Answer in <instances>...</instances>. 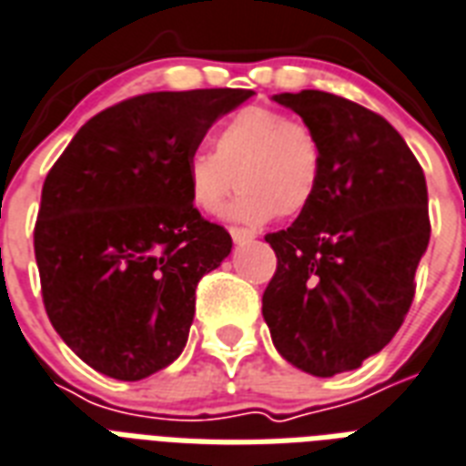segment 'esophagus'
Instances as JSON below:
<instances>
[{"mask_svg": "<svg viewBox=\"0 0 466 466\" xmlns=\"http://www.w3.org/2000/svg\"><path fill=\"white\" fill-rule=\"evenodd\" d=\"M229 234H232L234 244H247V241L254 239V234L247 232V229H239V227H232V229H229Z\"/></svg>", "mask_w": 466, "mask_h": 466, "instance_id": "esophagus-1", "label": "esophagus"}]
</instances>
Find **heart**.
<instances>
[{"mask_svg":"<svg viewBox=\"0 0 466 466\" xmlns=\"http://www.w3.org/2000/svg\"><path fill=\"white\" fill-rule=\"evenodd\" d=\"M212 148L187 156L190 200L205 215H218L234 187L241 195L227 219L261 227L279 218L300 215L318 193L322 147L318 134L300 119L273 106H247L229 116L212 137Z\"/></svg>","mask_w":466,"mask_h":466,"instance_id":"1","label":"heart"}]
</instances>
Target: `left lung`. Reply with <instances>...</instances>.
<instances>
[{
    "label": "left lung",
    "mask_w": 466,
    "mask_h": 466,
    "mask_svg": "<svg viewBox=\"0 0 466 466\" xmlns=\"http://www.w3.org/2000/svg\"><path fill=\"white\" fill-rule=\"evenodd\" d=\"M318 134V193L289 229L266 234L279 268L264 319L283 360L312 376L360 369L413 303L431 241L428 186L399 131L329 92L273 95Z\"/></svg>",
    "instance_id": "8db88e82"
}]
</instances>
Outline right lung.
Wrapping results in <instances>:
<instances>
[{
    "mask_svg": "<svg viewBox=\"0 0 466 466\" xmlns=\"http://www.w3.org/2000/svg\"><path fill=\"white\" fill-rule=\"evenodd\" d=\"M254 92H148L92 116L46 176L34 251L48 319L95 371L138 381L180 357L195 289L232 251L193 208L187 156Z\"/></svg>",
    "mask_w": 466,
    "mask_h": 466,
    "instance_id": "obj_1",
    "label": "right lung"
}]
</instances>
